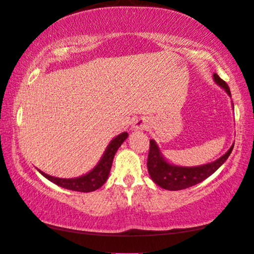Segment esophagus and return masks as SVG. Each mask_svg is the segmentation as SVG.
I'll return each instance as SVG.
<instances>
[{
  "label": "esophagus",
  "mask_w": 254,
  "mask_h": 254,
  "mask_svg": "<svg viewBox=\"0 0 254 254\" xmlns=\"http://www.w3.org/2000/svg\"><path fill=\"white\" fill-rule=\"evenodd\" d=\"M133 130H145L149 127V121L145 118H137L133 124Z\"/></svg>",
  "instance_id": "esophagus-1"
}]
</instances>
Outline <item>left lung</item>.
Instances as JSON below:
<instances>
[{"instance_id": "1", "label": "left lung", "mask_w": 254, "mask_h": 254, "mask_svg": "<svg viewBox=\"0 0 254 254\" xmlns=\"http://www.w3.org/2000/svg\"><path fill=\"white\" fill-rule=\"evenodd\" d=\"M213 80L220 88H222L226 91L228 96L231 97L228 84L216 73L213 74ZM231 105L234 109L233 102H231ZM234 144L235 143H233V145L223 156L212 161V163L199 165V166H180V165H175L168 161L164 157L157 142L154 139H150V151L148 157L149 175L152 179V181L163 189L171 191L187 189L204 181L216 170H219V167H221L223 163L228 159V157L230 156L234 149Z\"/></svg>"}]
</instances>
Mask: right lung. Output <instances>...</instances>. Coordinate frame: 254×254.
<instances>
[{"label":"right lung","mask_w":254,"mask_h":254,"mask_svg":"<svg viewBox=\"0 0 254 254\" xmlns=\"http://www.w3.org/2000/svg\"><path fill=\"white\" fill-rule=\"evenodd\" d=\"M128 137V133L124 131V133L116 136L115 138L111 139V142L109 143L106 146L104 153L102 154L101 159L98 160L96 166L94 168L78 178H72V179H62L56 178V176H51L49 174H46L45 172L40 171L39 168L36 170L41 175L45 176L46 179L49 180L55 185L62 188L72 190V191H79V192H90V191H95L100 189L101 187L106 182V180L109 178L110 170H111L113 158H115L116 152L118 151V149L121 146V144L126 141Z\"/></svg>","instance_id":"1"}]
</instances>
